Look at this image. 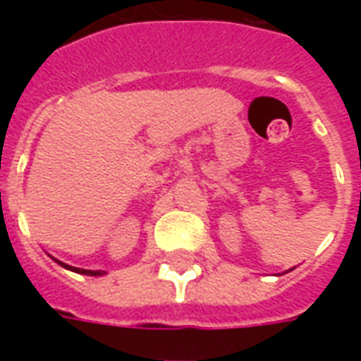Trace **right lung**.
Wrapping results in <instances>:
<instances>
[{"label": "right lung", "instance_id": "add662e5", "mask_svg": "<svg viewBox=\"0 0 361 361\" xmlns=\"http://www.w3.org/2000/svg\"><path fill=\"white\" fill-rule=\"evenodd\" d=\"M54 261H56V263H59V265L63 267V269H67V271L79 272V274H89V276H100V274H104L102 271H87V269H77V267L66 265V263H61V261H58V259H54Z\"/></svg>", "mask_w": 361, "mask_h": 361}]
</instances>
